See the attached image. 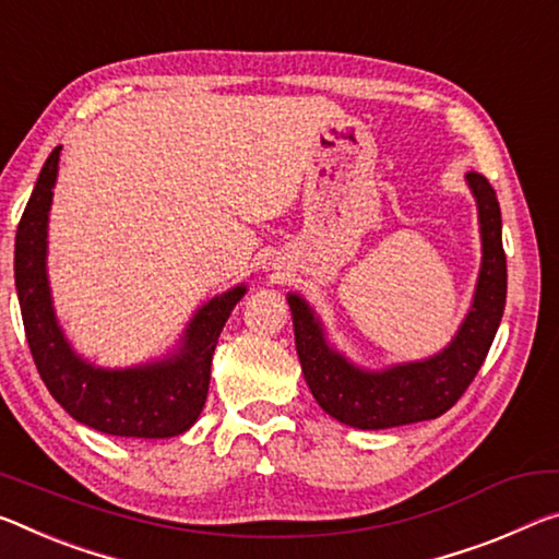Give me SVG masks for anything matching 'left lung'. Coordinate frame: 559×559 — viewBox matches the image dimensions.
<instances>
[{"label":"left lung","mask_w":559,"mask_h":559,"mask_svg":"<svg viewBox=\"0 0 559 559\" xmlns=\"http://www.w3.org/2000/svg\"><path fill=\"white\" fill-rule=\"evenodd\" d=\"M477 203L483 265L473 306L455 338L436 356L395 362L385 370H362L325 341L313 308L288 294L296 350L306 383L328 415L350 428L383 430L440 418L467 391L480 370L502 321L508 296V263L502 251V218L495 189L483 174H465Z\"/></svg>","instance_id":"1"}]
</instances>
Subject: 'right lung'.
<instances>
[{"label":"right lung","mask_w":559,"mask_h":559,"mask_svg":"<svg viewBox=\"0 0 559 559\" xmlns=\"http://www.w3.org/2000/svg\"><path fill=\"white\" fill-rule=\"evenodd\" d=\"M59 152L61 146L41 166L14 243V283L32 358L51 397L88 428L119 438L181 436L203 411L218 335L246 286L241 283L201 306L186 325L179 350L162 360L109 370L76 356L57 321L47 276V228Z\"/></svg>","instance_id":"right-lung-1"}]
</instances>
